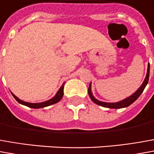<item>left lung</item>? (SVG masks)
<instances>
[{"instance_id": "left-lung-1", "label": "left lung", "mask_w": 154, "mask_h": 154, "mask_svg": "<svg viewBox=\"0 0 154 154\" xmlns=\"http://www.w3.org/2000/svg\"><path fill=\"white\" fill-rule=\"evenodd\" d=\"M149 69H150V65L148 63V72H147V75H146V78L144 79L143 83L142 84V85L138 88V90L136 91L134 94H132V95H130L129 97L126 98V99L122 100L121 101L118 102H115V103H108V102H103V101H100L97 99H95V97L92 95V92H91V83L89 86L88 89V94L90 95V98L91 100L94 102V103L99 105L100 106H103V107H107V108H112V109H120V108H124L128 107L131 104H132L140 96V95L143 93V91H144V89L146 87V85H148V79H149Z\"/></svg>"}]
</instances>
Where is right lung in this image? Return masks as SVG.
I'll list each match as a JSON object with an SVG mask.
<instances>
[{
    "instance_id": "right-lung-1",
    "label": "right lung",
    "mask_w": 154,
    "mask_h": 154,
    "mask_svg": "<svg viewBox=\"0 0 154 154\" xmlns=\"http://www.w3.org/2000/svg\"><path fill=\"white\" fill-rule=\"evenodd\" d=\"M63 85H64V84H63V85L59 88V90L58 91V92L56 93V95H55L52 99L48 100H47V101H44V102H41V103H29V102H26V101H23L22 100H20L19 98H17L13 93H11V94H12V95H13V97H14L15 99L17 100V101L18 103L22 104V105H24V106H28V107L30 108H34V109L43 108L45 107V106H51V105H54V104L57 103V102H59V100L63 98Z\"/></svg>"
}]
</instances>
